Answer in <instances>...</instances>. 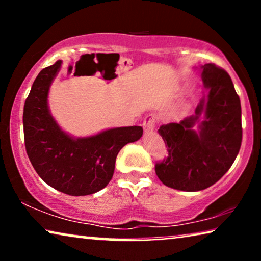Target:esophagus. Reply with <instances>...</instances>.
Segmentation results:
<instances>
[{
	"label": "esophagus",
	"mask_w": 261,
	"mask_h": 261,
	"mask_svg": "<svg viewBox=\"0 0 261 261\" xmlns=\"http://www.w3.org/2000/svg\"><path fill=\"white\" fill-rule=\"evenodd\" d=\"M155 116L153 115V114H149L145 117L144 120V123H142V127H144V130L145 133H149V132H152L154 129V126H155Z\"/></svg>",
	"instance_id": "esophagus-1"
}]
</instances>
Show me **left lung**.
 Masks as SVG:
<instances>
[{
	"mask_svg": "<svg viewBox=\"0 0 261 261\" xmlns=\"http://www.w3.org/2000/svg\"><path fill=\"white\" fill-rule=\"evenodd\" d=\"M199 72L205 90L194 115L158 129L169 154L155 164V173L181 191L204 190L220 180L242 141L240 98L230 76L215 64H204Z\"/></svg>",
	"mask_w": 261,
	"mask_h": 261,
	"instance_id": "1",
	"label": "left lung"
}]
</instances>
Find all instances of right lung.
I'll return each mask as SVG.
<instances>
[{
    "mask_svg": "<svg viewBox=\"0 0 261 261\" xmlns=\"http://www.w3.org/2000/svg\"><path fill=\"white\" fill-rule=\"evenodd\" d=\"M62 60L42 69L23 107L24 146L40 178L56 190L71 196L95 194L113 178L116 156L124 145L139 140L140 126L107 129L74 139L60 129L48 110L49 85Z\"/></svg>",
    "mask_w": 261,
    "mask_h": 261,
    "instance_id": "add662e5",
    "label": "right lung"
}]
</instances>
